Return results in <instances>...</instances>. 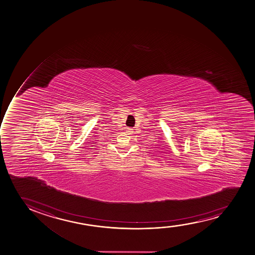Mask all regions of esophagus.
<instances>
[{
	"instance_id": "esophagus-1",
	"label": "esophagus",
	"mask_w": 255,
	"mask_h": 255,
	"mask_svg": "<svg viewBox=\"0 0 255 255\" xmlns=\"http://www.w3.org/2000/svg\"><path fill=\"white\" fill-rule=\"evenodd\" d=\"M126 132H127V134H131L132 133H133V129H131V128H127V129H126Z\"/></svg>"
}]
</instances>
